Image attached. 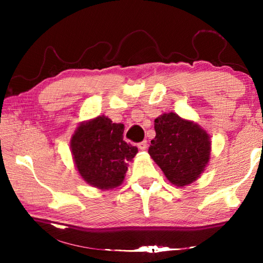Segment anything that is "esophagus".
I'll use <instances>...</instances> for the list:
<instances>
[{"instance_id":"1","label":"esophagus","mask_w":263,"mask_h":263,"mask_svg":"<svg viewBox=\"0 0 263 263\" xmlns=\"http://www.w3.org/2000/svg\"><path fill=\"white\" fill-rule=\"evenodd\" d=\"M138 147H139V149H141V151H146V149H147V147H148L147 141L142 140L141 142H139V144H138Z\"/></svg>"}]
</instances>
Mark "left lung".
<instances>
[{
	"instance_id": "obj_1",
	"label": "left lung",
	"mask_w": 263,
	"mask_h": 263,
	"mask_svg": "<svg viewBox=\"0 0 263 263\" xmlns=\"http://www.w3.org/2000/svg\"><path fill=\"white\" fill-rule=\"evenodd\" d=\"M157 136L148 153L173 184L183 186L201 175L210 158V139L197 124L174 112L154 121Z\"/></svg>"
}]
</instances>
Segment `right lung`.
Listing matches in <instances>:
<instances>
[{"label":"right lung","mask_w":263,"mask_h":263,"mask_svg":"<svg viewBox=\"0 0 263 263\" xmlns=\"http://www.w3.org/2000/svg\"><path fill=\"white\" fill-rule=\"evenodd\" d=\"M124 125L105 116L83 123L72 137L75 164L87 183L100 189L118 186L127 171V162L138 153L136 146L123 139Z\"/></svg>","instance_id":"right-lung-1"}]
</instances>
